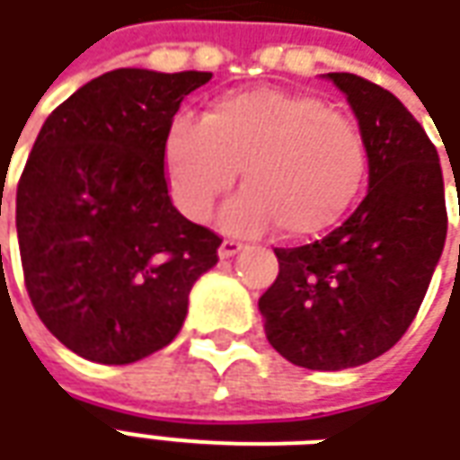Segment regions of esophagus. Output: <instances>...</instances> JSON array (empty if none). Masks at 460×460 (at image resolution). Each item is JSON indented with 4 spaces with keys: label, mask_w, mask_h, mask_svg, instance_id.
<instances>
[{
    "label": "esophagus",
    "mask_w": 460,
    "mask_h": 460,
    "mask_svg": "<svg viewBox=\"0 0 460 460\" xmlns=\"http://www.w3.org/2000/svg\"><path fill=\"white\" fill-rule=\"evenodd\" d=\"M240 250H243V243H240V240H230V237H225L223 243H220V250H217V252H220V257L225 260V257L237 255Z\"/></svg>",
    "instance_id": "34e87169"
}]
</instances>
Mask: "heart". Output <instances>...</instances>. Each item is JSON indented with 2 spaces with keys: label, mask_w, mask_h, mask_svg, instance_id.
<instances>
[{
  "label": "heart",
  "mask_w": 460,
  "mask_h": 460,
  "mask_svg": "<svg viewBox=\"0 0 460 460\" xmlns=\"http://www.w3.org/2000/svg\"><path fill=\"white\" fill-rule=\"evenodd\" d=\"M163 165L175 208L203 223L233 190L223 227L257 235L312 237L340 223L369 171L361 128L309 93L250 89L225 93L200 120L178 116L163 141Z\"/></svg>",
  "instance_id": "b5f03b06"
}]
</instances>
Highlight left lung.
<instances>
[{"instance_id":"left-lung-1","label":"left lung","mask_w":460,"mask_h":460,"mask_svg":"<svg viewBox=\"0 0 460 460\" xmlns=\"http://www.w3.org/2000/svg\"><path fill=\"white\" fill-rule=\"evenodd\" d=\"M349 101L369 153V190L322 240L275 247L279 272L260 297L265 334L297 367L337 371L376 359L421 307L446 243L436 146L394 93L327 74Z\"/></svg>"}]
</instances>
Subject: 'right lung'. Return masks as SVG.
Here are the masks:
<instances>
[{"mask_svg": "<svg viewBox=\"0 0 460 460\" xmlns=\"http://www.w3.org/2000/svg\"><path fill=\"white\" fill-rule=\"evenodd\" d=\"M208 71L116 68L51 111L16 185L29 299L64 347L131 364L175 340L223 237L175 210L163 141ZM4 188V185H2Z\"/></svg>", "mask_w": 460, "mask_h": 460, "instance_id": "1", "label": "right lung"}]
</instances>
